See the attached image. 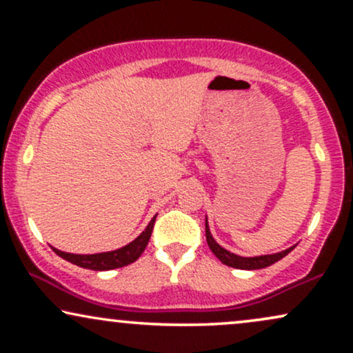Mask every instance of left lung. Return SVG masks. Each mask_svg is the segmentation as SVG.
Returning <instances> with one entry per match:
<instances>
[{"label": "left lung", "mask_w": 353, "mask_h": 353, "mask_svg": "<svg viewBox=\"0 0 353 353\" xmlns=\"http://www.w3.org/2000/svg\"><path fill=\"white\" fill-rule=\"evenodd\" d=\"M205 239H208V245L209 249L212 250V254L216 255L219 261L222 264L234 267V269H242V270H257V269H264V267H269L275 264L277 261H281L282 257H285L290 250L295 249V245L289 247V249L282 250V252L277 254H269V255H257V257H241V255L229 252L225 250L224 247H221L214 241L212 234H210L209 225H208V217H205Z\"/></svg>", "instance_id": "8db88e82"}]
</instances>
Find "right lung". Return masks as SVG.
Returning <instances> with one entry per match:
<instances>
[{"label": "right lung", "instance_id": "1", "mask_svg": "<svg viewBox=\"0 0 353 353\" xmlns=\"http://www.w3.org/2000/svg\"><path fill=\"white\" fill-rule=\"evenodd\" d=\"M154 222H156V216L151 219V222L148 224L143 232L137 236L134 241L129 242L128 245L121 247V249L111 250V252H101V254H70L63 252L52 247L56 254L59 257H63L64 261L71 262V264L83 267V269H91V270H111V269H119V267L129 265L132 262L137 261L141 257V254L144 252L145 245H148L149 239H151Z\"/></svg>", "mask_w": 353, "mask_h": 353}]
</instances>
